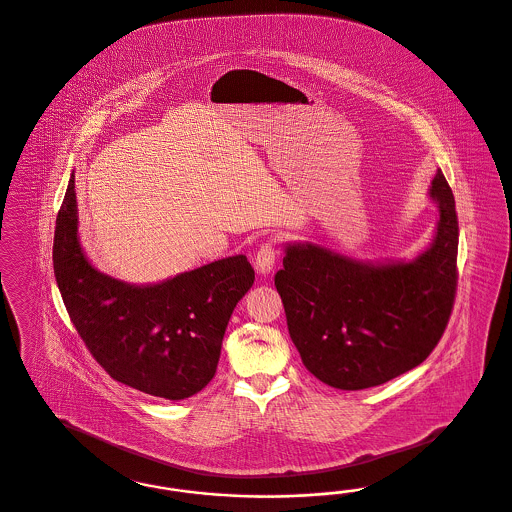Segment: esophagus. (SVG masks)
Masks as SVG:
<instances>
[{
	"mask_svg": "<svg viewBox=\"0 0 512 512\" xmlns=\"http://www.w3.org/2000/svg\"><path fill=\"white\" fill-rule=\"evenodd\" d=\"M276 263V240H268L261 246L255 257V270L259 276H268Z\"/></svg>",
	"mask_w": 512,
	"mask_h": 512,
	"instance_id": "1",
	"label": "esophagus"
}]
</instances>
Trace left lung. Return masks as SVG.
<instances>
[{
    "mask_svg": "<svg viewBox=\"0 0 512 512\" xmlns=\"http://www.w3.org/2000/svg\"><path fill=\"white\" fill-rule=\"evenodd\" d=\"M439 217L414 259L361 261L314 242L285 244L274 283L302 363L336 389L374 388L418 367L441 340L458 285V215L441 170Z\"/></svg>",
    "mask_w": 512,
    "mask_h": 512,
    "instance_id": "1",
    "label": "left lung"
}]
</instances>
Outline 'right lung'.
Returning a JSON list of instances; mask_svg holds the SVG:
<instances>
[{
  "instance_id": "right-lung-1",
  "label": "right lung",
  "mask_w": 512,
  "mask_h": 512,
  "mask_svg": "<svg viewBox=\"0 0 512 512\" xmlns=\"http://www.w3.org/2000/svg\"><path fill=\"white\" fill-rule=\"evenodd\" d=\"M77 229L71 174L54 229V278L94 359L117 382L160 399L181 401L206 388L232 310L255 280L246 255L138 285L92 265Z\"/></svg>"
}]
</instances>
